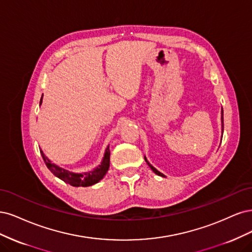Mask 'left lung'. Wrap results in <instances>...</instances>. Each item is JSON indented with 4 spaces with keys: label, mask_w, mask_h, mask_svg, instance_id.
Here are the masks:
<instances>
[{
    "label": "left lung",
    "mask_w": 252,
    "mask_h": 252,
    "mask_svg": "<svg viewBox=\"0 0 252 252\" xmlns=\"http://www.w3.org/2000/svg\"><path fill=\"white\" fill-rule=\"evenodd\" d=\"M221 123H222V134H223V131H224V120H223V109H222V111H221ZM223 136V135H222ZM144 160H145V162H147V163H148V165L152 168V170H153V172L154 173H155L156 175H158V176H161V177H165L163 174H162V173H160L159 172V170L158 169H156L155 167H154L151 163H150V162L148 161V159L147 158H145V156H144Z\"/></svg>",
    "instance_id": "8db88e82"
}]
</instances>
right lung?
I'll return each instance as SVG.
<instances>
[{
    "label": "right lung",
    "mask_w": 252,
    "mask_h": 252,
    "mask_svg": "<svg viewBox=\"0 0 252 252\" xmlns=\"http://www.w3.org/2000/svg\"><path fill=\"white\" fill-rule=\"evenodd\" d=\"M43 101V97L40 98L39 104H42ZM40 154H42V157L45 161V163L47 167L50 169V172L60 178L61 180L63 182H66L72 186H75V188H79V186H83V188H87V186H91L96 183H98L104 175L107 174L110 167V148L108 145V148L105 149L104 155L102 158V161L100 162V164L94 168L91 172L88 173H83V174H77V173H72L69 172V170L64 169L63 167H60L59 165H56L55 163H52V162L48 159L44 152L40 150Z\"/></svg>",
    "instance_id": "add662e5"
}]
</instances>
